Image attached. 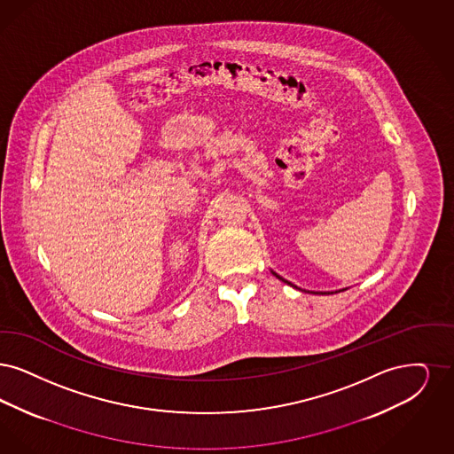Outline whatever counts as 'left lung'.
Masks as SVG:
<instances>
[{"instance_id": "8db88e82", "label": "left lung", "mask_w": 454, "mask_h": 454, "mask_svg": "<svg viewBox=\"0 0 454 454\" xmlns=\"http://www.w3.org/2000/svg\"><path fill=\"white\" fill-rule=\"evenodd\" d=\"M271 273H273V275H275V277L278 278V279H281V281H285V283H286V285H290V286H295V285H292V283H290V281H286V279H285V278H281L279 277V275H277V273H275V271H273V270H271ZM296 288V286H295ZM339 292H344V290H339ZM314 294H316V292H314ZM331 294H333V292H331ZM322 295H325V292H324V294H322Z\"/></svg>"}]
</instances>
